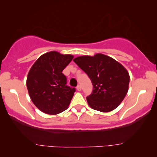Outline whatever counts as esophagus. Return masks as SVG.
<instances>
[{
    "mask_svg": "<svg viewBox=\"0 0 157 157\" xmlns=\"http://www.w3.org/2000/svg\"><path fill=\"white\" fill-rule=\"evenodd\" d=\"M77 90H78V91H80V90H82V87H81V86H80V85H79V86H77Z\"/></svg>",
    "mask_w": 157,
    "mask_h": 157,
    "instance_id": "1",
    "label": "esophagus"
}]
</instances>
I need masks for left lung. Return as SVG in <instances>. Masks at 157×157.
Wrapping results in <instances>:
<instances>
[{
	"instance_id": "obj_1",
	"label": "left lung",
	"mask_w": 157,
	"mask_h": 157,
	"mask_svg": "<svg viewBox=\"0 0 157 157\" xmlns=\"http://www.w3.org/2000/svg\"><path fill=\"white\" fill-rule=\"evenodd\" d=\"M84 71L93 85L87 97L92 109L107 113L116 109L128 92L129 72L120 63L103 54L80 56L73 60Z\"/></svg>"
}]
</instances>
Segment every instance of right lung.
<instances>
[{
	"label": "right lung",
	"mask_w": 157,
	"mask_h": 157,
	"mask_svg": "<svg viewBox=\"0 0 157 157\" xmlns=\"http://www.w3.org/2000/svg\"><path fill=\"white\" fill-rule=\"evenodd\" d=\"M73 58L51 51L41 56L30 69L26 82L28 94L41 112L58 114L70 104L76 90L67 86V77L62 71Z\"/></svg>",
	"instance_id": "right-lung-1"
}]
</instances>
